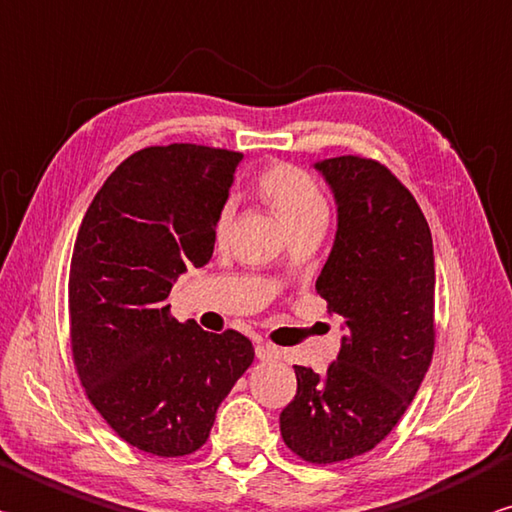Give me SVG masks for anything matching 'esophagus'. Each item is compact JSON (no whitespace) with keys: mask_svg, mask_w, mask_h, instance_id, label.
Returning <instances> with one entry per match:
<instances>
[{"mask_svg":"<svg viewBox=\"0 0 512 512\" xmlns=\"http://www.w3.org/2000/svg\"><path fill=\"white\" fill-rule=\"evenodd\" d=\"M255 353H257L259 360H277V358H280V349L271 345V342H266V340H257Z\"/></svg>","mask_w":512,"mask_h":512,"instance_id":"esophagus-1","label":"esophagus"}]
</instances>
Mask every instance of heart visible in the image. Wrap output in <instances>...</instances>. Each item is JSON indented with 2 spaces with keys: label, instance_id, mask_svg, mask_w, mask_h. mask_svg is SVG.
<instances>
[{
  "label": "heart",
  "instance_id": "heart-1",
  "mask_svg": "<svg viewBox=\"0 0 512 512\" xmlns=\"http://www.w3.org/2000/svg\"><path fill=\"white\" fill-rule=\"evenodd\" d=\"M257 190L291 232L304 226L327 224V197H324L320 183L309 172L300 170V167L288 163H277L268 167L259 176ZM232 221H235V206H232V201H226L219 208L215 219V239L219 244H224L228 239Z\"/></svg>",
  "mask_w": 512,
  "mask_h": 512
}]
</instances>
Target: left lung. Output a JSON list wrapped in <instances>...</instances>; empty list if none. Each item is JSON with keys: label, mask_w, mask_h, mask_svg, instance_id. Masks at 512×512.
<instances>
[{"label": "left lung", "mask_w": 512, "mask_h": 512, "mask_svg": "<svg viewBox=\"0 0 512 512\" xmlns=\"http://www.w3.org/2000/svg\"><path fill=\"white\" fill-rule=\"evenodd\" d=\"M315 167L338 201L315 291L345 318V336L327 374L295 365L280 432L302 461L327 466L374 450L423 383L436 340L434 250L421 208L387 165L347 154Z\"/></svg>", "instance_id": "1"}]
</instances>
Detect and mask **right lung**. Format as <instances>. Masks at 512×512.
Wrapping results in <instances>:
<instances>
[{
	"instance_id": "obj_1",
	"label": "right lung",
	"mask_w": 512,
	"mask_h": 512,
	"mask_svg": "<svg viewBox=\"0 0 512 512\" xmlns=\"http://www.w3.org/2000/svg\"><path fill=\"white\" fill-rule=\"evenodd\" d=\"M241 159L194 143L134 152L98 190L73 246V365L111 430L154 457L197 452L255 358L239 331H203L167 304L176 277L210 262Z\"/></svg>"
}]
</instances>
